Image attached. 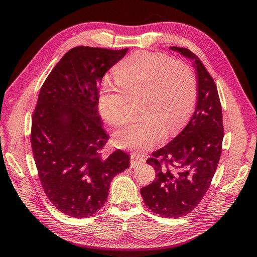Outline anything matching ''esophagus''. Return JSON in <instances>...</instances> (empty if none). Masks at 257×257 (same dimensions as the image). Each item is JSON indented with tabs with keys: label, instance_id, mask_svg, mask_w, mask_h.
Masks as SVG:
<instances>
[{
	"label": "esophagus",
	"instance_id": "esophagus-1",
	"mask_svg": "<svg viewBox=\"0 0 257 257\" xmlns=\"http://www.w3.org/2000/svg\"><path fill=\"white\" fill-rule=\"evenodd\" d=\"M144 159L142 158V156H139L138 154H132L130 155V164H132V168H135L137 164H139L141 162H143Z\"/></svg>",
	"mask_w": 257,
	"mask_h": 257
}]
</instances>
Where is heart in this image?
I'll list each match as a JSON object with an SVG mask.
<instances>
[{
	"label": "heart",
	"instance_id": "b5f03b06",
	"mask_svg": "<svg viewBox=\"0 0 257 257\" xmlns=\"http://www.w3.org/2000/svg\"><path fill=\"white\" fill-rule=\"evenodd\" d=\"M114 79L124 94L110 84L103 86L97 106L103 120L120 125L125 120L127 99L141 98L138 122L113 135L114 144L124 150L145 152L160 144L165 132L179 130L194 110L196 78L181 61L159 53L137 52L114 68Z\"/></svg>",
	"mask_w": 257,
	"mask_h": 257
}]
</instances>
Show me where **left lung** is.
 Returning <instances> with one entry per match:
<instances>
[{"mask_svg": "<svg viewBox=\"0 0 257 257\" xmlns=\"http://www.w3.org/2000/svg\"><path fill=\"white\" fill-rule=\"evenodd\" d=\"M170 49L193 61L197 73L196 108L184 130L147 160L156 178L141 194L156 214L179 217L197 206L211 185L222 151L223 124L215 82L202 61L184 47Z\"/></svg>", "mask_w": 257, "mask_h": 257, "instance_id": "left-lung-1", "label": "left lung"}]
</instances>
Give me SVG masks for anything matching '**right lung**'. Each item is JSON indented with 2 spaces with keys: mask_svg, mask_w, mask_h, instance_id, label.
Listing matches in <instances>:
<instances>
[{
  "mask_svg": "<svg viewBox=\"0 0 257 257\" xmlns=\"http://www.w3.org/2000/svg\"><path fill=\"white\" fill-rule=\"evenodd\" d=\"M128 49L77 46L47 76L32 119V147L46 196L59 211L87 217L106 202L111 181L129 168L127 153L101 151L108 136L98 114V88Z\"/></svg>",
  "mask_w": 257,
  "mask_h": 257,
  "instance_id": "1",
  "label": "right lung"
}]
</instances>
